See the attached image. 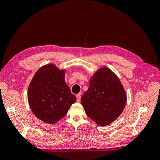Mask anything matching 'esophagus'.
Here are the masks:
<instances>
[{"instance_id":"obj_1","label":"esophagus","mask_w":160,"mask_h":160,"mask_svg":"<svg viewBox=\"0 0 160 160\" xmlns=\"http://www.w3.org/2000/svg\"><path fill=\"white\" fill-rule=\"evenodd\" d=\"M76 97H77V101H80V100H81V95L80 94H77Z\"/></svg>"}]
</instances>
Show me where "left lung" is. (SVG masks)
<instances>
[{
  "instance_id": "left-lung-1",
  "label": "left lung",
  "mask_w": 160,
  "mask_h": 160,
  "mask_svg": "<svg viewBox=\"0 0 160 160\" xmlns=\"http://www.w3.org/2000/svg\"><path fill=\"white\" fill-rule=\"evenodd\" d=\"M127 97L118 77L107 67L91 77L88 91L81 102L87 115L98 125L105 126L117 119L126 104Z\"/></svg>"
}]
</instances>
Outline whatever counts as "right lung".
<instances>
[{
    "mask_svg": "<svg viewBox=\"0 0 160 160\" xmlns=\"http://www.w3.org/2000/svg\"><path fill=\"white\" fill-rule=\"evenodd\" d=\"M30 108L45 123L59 122L76 101L65 81V71L52 64L42 67L34 75L28 89Z\"/></svg>",
    "mask_w": 160,
    "mask_h": 160,
    "instance_id": "1",
    "label": "right lung"
}]
</instances>
